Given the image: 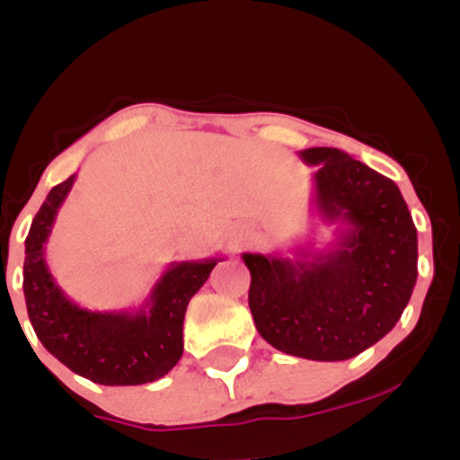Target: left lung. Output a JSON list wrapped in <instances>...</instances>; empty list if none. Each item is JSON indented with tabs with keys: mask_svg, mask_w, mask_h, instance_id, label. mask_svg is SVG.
<instances>
[{
	"mask_svg": "<svg viewBox=\"0 0 460 460\" xmlns=\"http://www.w3.org/2000/svg\"><path fill=\"white\" fill-rule=\"evenodd\" d=\"M314 166L311 209L335 240L244 252L257 331L285 355L346 361L383 340L417 281V229L392 179L332 146L298 153Z\"/></svg>",
	"mask_w": 460,
	"mask_h": 460,
	"instance_id": "8db88e82",
	"label": "left lung"
}]
</instances>
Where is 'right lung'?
<instances>
[{"label":"right lung","mask_w":460,"mask_h":460,"mask_svg":"<svg viewBox=\"0 0 460 460\" xmlns=\"http://www.w3.org/2000/svg\"><path fill=\"white\" fill-rule=\"evenodd\" d=\"M77 175L47 194L25 237L23 294L36 337L58 361L99 385H145L171 372L183 355V315L220 257L172 261L138 309L91 311L62 292L45 244Z\"/></svg>","instance_id":"1"}]
</instances>
